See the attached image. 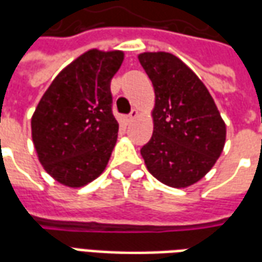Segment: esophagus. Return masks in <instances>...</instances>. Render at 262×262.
<instances>
[{
  "label": "esophagus",
  "instance_id": "1",
  "mask_svg": "<svg viewBox=\"0 0 262 262\" xmlns=\"http://www.w3.org/2000/svg\"><path fill=\"white\" fill-rule=\"evenodd\" d=\"M137 116H139V111H136V109H133L130 114L126 115L125 119H126V122H132V120H133V119H136Z\"/></svg>",
  "mask_w": 262,
  "mask_h": 262
}]
</instances>
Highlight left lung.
<instances>
[{
  "label": "left lung",
  "instance_id": "8db88e82",
  "mask_svg": "<svg viewBox=\"0 0 262 262\" xmlns=\"http://www.w3.org/2000/svg\"><path fill=\"white\" fill-rule=\"evenodd\" d=\"M156 95L153 136L140 150L148 172L172 188L202 180L223 151L226 125L198 75L165 52L139 54Z\"/></svg>",
  "mask_w": 262,
  "mask_h": 262
}]
</instances>
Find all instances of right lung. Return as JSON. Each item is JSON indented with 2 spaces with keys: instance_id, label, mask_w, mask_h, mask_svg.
Here are the masks:
<instances>
[{
  "instance_id": "obj_1",
  "label": "right lung",
  "mask_w": 262,
  "mask_h": 262,
  "mask_svg": "<svg viewBox=\"0 0 262 262\" xmlns=\"http://www.w3.org/2000/svg\"><path fill=\"white\" fill-rule=\"evenodd\" d=\"M120 50L91 49L60 71L31 120L37 159L57 182L81 188L106 168L119 123L112 114L111 80Z\"/></svg>"
}]
</instances>
